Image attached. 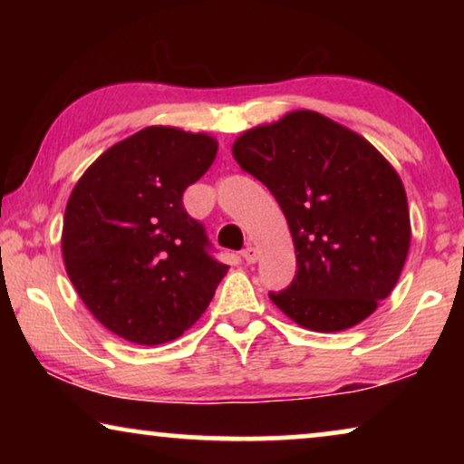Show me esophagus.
I'll return each mask as SVG.
<instances>
[{"label": "esophagus", "instance_id": "1", "mask_svg": "<svg viewBox=\"0 0 464 464\" xmlns=\"http://www.w3.org/2000/svg\"><path fill=\"white\" fill-rule=\"evenodd\" d=\"M240 256H243V259H245L246 264H256L257 257H259V253H257L256 246H246V249H243V253H240Z\"/></svg>", "mask_w": 464, "mask_h": 464}]
</instances>
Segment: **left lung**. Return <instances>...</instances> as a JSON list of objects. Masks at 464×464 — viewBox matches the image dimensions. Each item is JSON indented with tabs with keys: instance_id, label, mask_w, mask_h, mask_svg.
<instances>
[{
	"instance_id": "obj_1",
	"label": "left lung",
	"mask_w": 464,
	"mask_h": 464,
	"mask_svg": "<svg viewBox=\"0 0 464 464\" xmlns=\"http://www.w3.org/2000/svg\"><path fill=\"white\" fill-rule=\"evenodd\" d=\"M232 156L270 189L294 238L295 278L270 300L310 332L365 321L395 289L410 251L408 196L391 162L310 110L245 130Z\"/></svg>"
}]
</instances>
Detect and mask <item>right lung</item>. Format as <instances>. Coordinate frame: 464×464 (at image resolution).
<instances>
[{"mask_svg":"<svg viewBox=\"0 0 464 464\" xmlns=\"http://www.w3.org/2000/svg\"><path fill=\"white\" fill-rule=\"evenodd\" d=\"M207 132L148 126L103 151L75 183L63 218V262L101 325L141 346L177 340L213 300L227 266L207 253L183 192L207 173Z\"/></svg>","mask_w":464,"mask_h":464,"instance_id":"right-lung-1","label":"right lung"}]
</instances>
